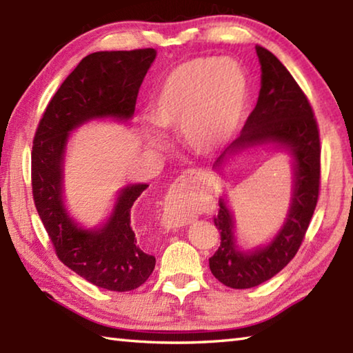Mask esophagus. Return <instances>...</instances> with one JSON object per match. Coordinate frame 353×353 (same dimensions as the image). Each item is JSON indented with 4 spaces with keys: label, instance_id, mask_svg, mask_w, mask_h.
<instances>
[{
    "label": "esophagus",
    "instance_id": "1",
    "mask_svg": "<svg viewBox=\"0 0 353 353\" xmlns=\"http://www.w3.org/2000/svg\"><path fill=\"white\" fill-rule=\"evenodd\" d=\"M205 177V174L202 171H198V170H188V171H185L183 174L177 179V182L174 183V188H172V194H177L179 191H182L185 187H187V185H190V183H196V182H199V181H202V179ZM168 219L171 221L172 224H179V225H182L183 223H187V218L183 216V214H181V212H177L176 208H170L168 212Z\"/></svg>",
    "mask_w": 353,
    "mask_h": 353
}]
</instances>
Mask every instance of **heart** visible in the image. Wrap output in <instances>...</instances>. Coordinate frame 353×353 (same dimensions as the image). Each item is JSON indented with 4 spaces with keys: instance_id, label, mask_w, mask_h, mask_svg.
<instances>
[{
    "instance_id": "b5f03b06",
    "label": "heart",
    "mask_w": 353,
    "mask_h": 353,
    "mask_svg": "<svg viewBox=\"0 0 353 353\" xmlns=\"http://www.w3.org/2000/svg\"><path fill=\"white\" fill-rule=\"evenodd\" d=\"M248 101L249 81L240 63L199 57L170 71L149 107V118L160 129L181 128V139L191 151L212 154L235 134Z\"/></svg>"
}]
</instances>
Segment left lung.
I'll list each match as a JSON object with an SVG mask.
<instances>
[{"mask_svg":"<svg viewBox=\"0 0 353 353\" xmlns=\"http://www.w3.org/2000/svg\"><path fill=\"white\" fill-rule=\"evenodd\" d=\"M261 65V88L255 109L246 119L238 139L219 155L214 170L227 155L249 146L276 143L292 155V198L285 224L265 248L250 252L238 249L234 216L224 199H219L213 218L221 244L208 259L210 271L221 283L235 290L260 285L279 274L294 259L305 238L319 198L321 140L319 128L305 93L283 63L265 48L255 46Z\"/></svg>","mask_w":353,"mask_h":353,"instance_id":"8db88e82","label":"left lung"}]
</instances>
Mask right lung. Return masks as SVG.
Masks as SVG:
<instances>
[{"mask_svg":"<svg viewBox=\"0 0 353 353\" xmlns=\"http://www.w3.org/2000/svg\"><path fill=\"white\" fill-rule=\"evenodd\" d=\"M155 50L99 51L83 57L46 105L31 154L32 196L52 248L65 266L110 291L141 286L154 271L130 225V208L149 185L119 191L115 208L101 229L87 230L68 216L62 199V166L68 134L94 118L129 119L137 94L155 59Z\"/></svg>","mask_w":353,"mask_h":353,"instance_id":"1","label":"right lung"}]
</instances>
